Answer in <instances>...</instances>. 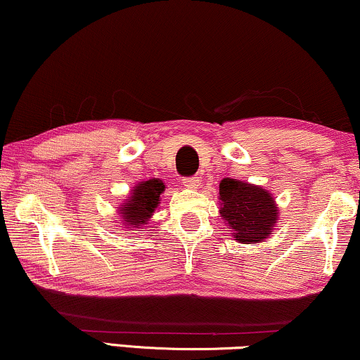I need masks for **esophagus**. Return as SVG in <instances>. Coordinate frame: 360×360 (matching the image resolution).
<instances>
[{"instance_id": "1", "label": "esophagus", "mask_w": 360, "mask_h": 360, "mask_svg": "<svg viewBox=\"0 0 360 360\" xmlns=\"http://www.w3.org/2000/svg\"><path fill=\"white\" fill-rule=\"evenodd\" d=\"M181 184H184V186H186V188H198L200 179L198 176H185Z\"/></svg>"}]
</instances>
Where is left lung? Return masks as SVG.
<instances>
[{"instance_id": "8db88e82", "label": "left lung", "mask_w": 360, "mask_h": 360, "mask_svg": "<svg viewBox=\"0 0 360 360\" xmlns=\"http://www.w3.org/2000/svg\"><path fill=\"white\" fill-rule=\"evenodd\" d=\"M220 213L240 243H258L269 236L276 225L278 207L274 198L261 186L225 179L220 184Z\"/></svg>"}]
</instances>
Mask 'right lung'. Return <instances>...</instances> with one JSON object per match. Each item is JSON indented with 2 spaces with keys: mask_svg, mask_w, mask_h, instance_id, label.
<instances>
[{
  "mask_svg": "<svg viewBox=\"0 0 360 360\" xmlns=\"http://www.w3.org/2000/svg\"><path fill=\"white\" fill-rule=\"evenodd\" d=\"M163 190H165V185L155 179L139 184L134 188L129 203L122 205V210H120L122 221L127 225H135V228L146 225L152 213L155 212L157 205L160 203V193Z\"/></svg>",
  "mask_w": 360,
  "mask_h": 360,
  "instance_id": "obj_1",
  "label": "right lung"
}]
</instances>
